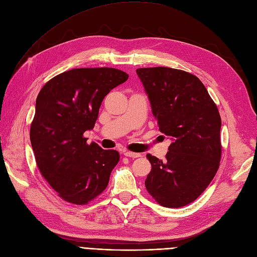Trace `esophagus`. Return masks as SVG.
Segmentation results:
<instances>
[{"label":"esophagus","mask_w":257,"mask_h":257,"mask_svg":"<svg viewBox=\"0 0 257 257\" xmlns=\"http://www.w3.org/2000/svg\"><path fill=\"white\" fill-rule=\"evenodd\" d=\"M123 155L126 157L132 158V159H136V158H140L141 154H137V153H131V151H123Z\"/></svg>","instance_id":"esophagus-1"}]
</instances>
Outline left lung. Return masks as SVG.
<instances>
[{"label":"left lung","instance_id":"1","mask_svg":"<svg viewBox=\"0 0 257 257\" xmlns=\"http://www.w3.org/2000/svg\"><path fill=\"white\" fill-rule=\"evenodd\" d=\"M159 130L172 144L164 161L148 154L145 186L165 207L195 201L215 177L221 158L219 111L195 75L164 66L138 69Z\"/></svg>","mask_w":257,"mask_h":257}]
</instances>
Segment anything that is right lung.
Wrapping results in <instances>:
<instances>
[{
  "label": "right lung",
  "mask_w": 257,
  "mask_h": 257,
  "mask_svg": "<svg viewBox=\"0 0 257 257\" xmlns=\"http://www.w3.org/2000/svg\"><path fill=\"white\" fill-rule=\"evenodd\" d=\"M112 68L73 69L47 81L36 99L31 143L41 175L58 196L87 204L107 187L116 150L87 143L104 96L128 79Z\"/></svg>",
  "instance_id": "add662e5"
}]
</instances>
